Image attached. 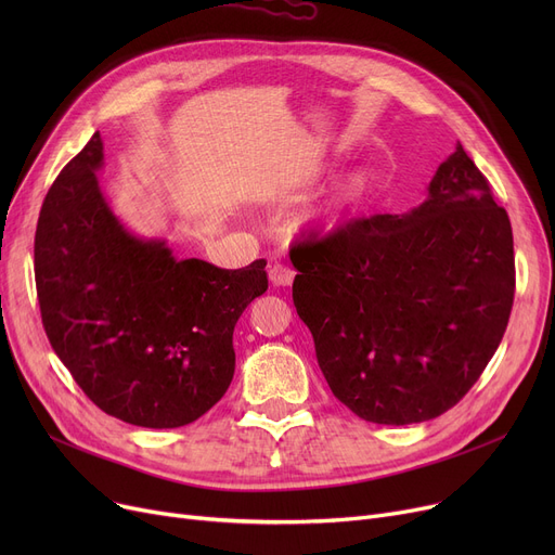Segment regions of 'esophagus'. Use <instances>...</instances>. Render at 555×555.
Instances as JSON below:
<instances>
[{
	"mask_svg": "<svg viewBox=\"0 0 555 555\" xmlns=\"http://www.w3.org/2000/svg\"><path fill=\"white\" fill-rule=\"evenodd\" d=\"M270 281H272V285H276V287L293 285V281H295V270H289V268L281 266V262H274V266L270 268Z\"/></svg>",
	"mask_w": 555,
	"mask_h": 555,
	"instance_id": "esophagus-1",
	"label": "esophagus"
}]
</instances>
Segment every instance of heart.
<instances>
[{
	"label": "heart",
	"mask_w": 555,
	"mask_h": 555,
	"mask_svg": "<svg viewBox=\"0 0 555 555\" xmlns=\"http://www.w3.org/2000/svg\"><path fill=\"white\" fill-rule=\"evenodd\" d=\"M335 168L333 162H322L306 178H301V184H308L322 175L331 172ZM375 191V170L369 166H358L322 197L314 207L304 211L297 220V227L312 233H333L339 229L346 220H351L364 204L371 199Z\"/></svg>",
	"instance_id": "heart-1"
}]
</instances>
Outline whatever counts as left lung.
<instances>
[{
	"instance_id": "1",
	"label": "left lung",
	"mask_w": 555,
	"mask_h": 555,
	"mask_svg": "<svg viewBox=\"0 0 555 555\" xmlns=\"http://www.w3.org/2000/svg\"><path fill=\"white\" fill-rule=\"evenodd\" d=\"M289 260L319 369L335 398L369 423L446 414L479 380L508 326L511 220L461 143L418 207L308 238Z\"/></svg>"
}]
</instances>
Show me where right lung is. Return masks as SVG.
Wrapping results in <instances>:
<instances>
[{"label":"right lung","instance_id":"add662e5","mask_svg":"<svg viewBox=\"0 0 555 555\" xmlns=\"http://www.w3.org/2000/svg\"><path fill=\"white\" fill-rule=\"evenodd\" d=\"M90 143L49 189L36 229V285L51 348L99 410L151 429L207 414L231 385L233 328L268 289L266 260L220 270L175 258L114 216Z\"/></svg>","mask_w":555,"mask_h":555}]
</instances>
